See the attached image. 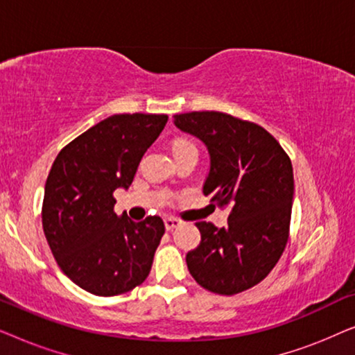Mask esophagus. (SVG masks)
Instances as JSON below:
<instances>
[{
    "instance_id": "obj_1",
    "label": "esophagus",
    "mask_w": 355,
    "mask_h": 355,
    "mask_svg": "<svg viewBox=\"0 0 355 355\" xmlns=\"http://www.w3.org/2000/svg\"><path fill=\"white\" fill-rule=\"evenodd\" d=\"M181 225H182V221L178 220V218H174V216L164 218V226H166L168 231H171V230H174V227H178Z\"/></svg>"
}]
</instances>
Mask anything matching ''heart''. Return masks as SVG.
I'll return each instance as SVG.
<instances>
[{
	"label": "heart",
	"instance_id": "heart-1",
	"mask_svg": "<svg viewBox=\"0 0 355 355\" xmlns=\"http://www.w3.org/2000/svg\"><path fill=\"white\" fill-rule=\"evenodd\" d=\"M182 144H191V142H187V140H182V139L181 140H176V142L173 144V148L178 147V145H182Z\"/></svg>",
	"mask_w": 355,
	"mask_h": 355
}]
</instances>
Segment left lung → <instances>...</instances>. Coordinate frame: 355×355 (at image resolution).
<instances>
[{"mask_svg":"<svg viewBox=\"0 0 355 355\" xmlns=\"http://www.w3.org/2000/svg\"><path fill=\"white\" fill-rule=\"evenodd\" d=\"M182 132L200 139L210 155L203 193L230 207L227 226L196 223L202 241L186 255L202 288L232 295L265 279L289 237L294 197L293 164L268 130L220 111L174 116Z\"/></svg>","mask_w":355,"mask_h":355,"instance_id":"1","label":"left lung"}]
</instances>
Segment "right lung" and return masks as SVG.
<instances>
[{
  "label": "right lung",
  "mask_w": 355,
  "mask_h": 355,
  "mask_svg": "<svg viewBox=\"0 0 355 355\" xmlns=\"http://www.w3.org/2000/svg\"><path fill=\"white\" fill-rule=\"evenodd\" d=\"M166 114H113L58 153L45 184L42 223L56 263L95 295L142 284L164 234L159 216L135 223L114 213L116 189H128Z\"/></svg>",
  "instance_id": "add662e5"
}]
</instances>
